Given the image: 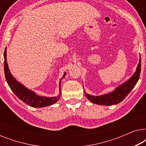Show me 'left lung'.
Segmentation results:
<instances>
[{"label": "left lung", "mask_w": 146, "mask_h": 146, "mask_svg": "<svg viewBox=\"0 0 146 146\" xmlns=\"http://www.w3.org/2000/svg\"><path fill=\"white\" fill-rule=\"evenodd\" d=\"M141 72V58H139V64L137 65L136 71L133 75L122 84L117 87L112 92L108 94L99 96H92L87 94L84 92L86 97L92 102L99 105L110 106L117 104L121 102L127 94L130 92L133 88L135 86L138 81L139 75Z\"/></svg>", "instance_id": "left-lung-1"}]
</instances>
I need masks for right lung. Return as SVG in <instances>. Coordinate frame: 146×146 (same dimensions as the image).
Listing matches in <instances>:
<instances>
[{
  "label": "right lung",
  "mask_w": 146,
  "mask_h": 146,
  "mask_svg": "<svg viewBox=\"0 0 146 146\" xmlns=\"http://www.w3.org/2000/svg\"><path fill=\"white\" fill-rule=\"evenodd\" d=\"M7 48H5V52H4V58H5V61H4V70H5V75L6 80L9 84V87L11 88L12 91L14 94L21 100L23 102L27 104V105L31 106V107L35 108H42L50 106L56 102L60 99L59 94L56 97L48 98L44 96H37L34 92L27 89L21 84L16 80L12 76L11 72L9 70V66H8L7 62ZM66 75V72L64 74V77Z\"/></svg>",
  "instance_id": "right-lung-1"
}]
</instances>
